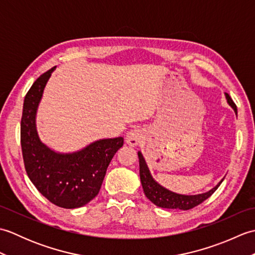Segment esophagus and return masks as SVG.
Here are the masks:
<instances>
[{
  "label": "esophagus",
  "mask_w": 255,
  "mask_h": 255,
  "mask_svg": "<svg viewBox=\"0 0 255 255\" xmlns=\"http://www.w3.org/2000/svg\"><path fill=\"white\" fill-rule=\"evenodd\" d=\"M143 139V133L140 129H132L129 131L126 136V141L131 147H136Z\"/></svg>",
  "instance_id": "1"
}]
</instances>
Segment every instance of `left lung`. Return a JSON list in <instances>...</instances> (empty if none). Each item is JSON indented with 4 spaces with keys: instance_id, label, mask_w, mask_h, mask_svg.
<instances>
[{
    "instance_id": "left-lung-1",
    "label": "left lung",
    "mask_w": 255,
    "mask_h": 255,
    "mask_svg": "<svg viewBox=\"0 0 255 255\" xmlns=\"http://www.w3.org/2000/svg\"><path fill=\"white\" fill-rule=\"evenodd\" d=\"M227 101H228L229 105L234 108L237 114V106L232 101L231 97L228 93H226ZM139 156V166H140V181H141V185L143 188V192L151 202L154 205L159 206L161 208H170V209H182V210H188L194 207H196L197 205L202 204L204 200L210 197L211 195L215 193L216 189L219 187L224 180H221L218 185H216L213 189H210L209 192L199 194V195H181L173 193L169 189L162 187L160 184L156 183L152 176L150 174V171L147 166V163L143 159V155L141 152H138Z\"/></svg>"
}]
</instances>
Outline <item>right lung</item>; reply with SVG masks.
<instances>
[{
	"instance_id": "1",
	"label": "right lung",
	"mask_w": 255,
	"mask_h": 255,
	"mask_svg": "<svg viewBox=\"0 0 255 255\" xmlns=\"http://www.w3.org/2000/svg\"><path fill=\"white\" fill-rule=\"evenodd\" d=\"M56 67L38 78L24 100L20 144L27 175L39 193L62 208L82 207L99 194L107 166L124 138L102 139L74 153H57L42 143L36 130V112L47 81Z\"/></svg>"
}]
</instances>
